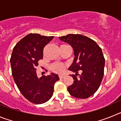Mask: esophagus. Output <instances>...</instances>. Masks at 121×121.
I'll use <instances>...</instances> for the list:
<instances>
[{"label": "esophagus", "instance_id": "esophagus-1", "mask_svg": "<svg viewBox=\"0 0 121 121\" xmlns=\"http://www.w3.org/2000/svg\"><path fill=\"white\" fill-rule=\"evenodd\" d=\"M59 77L60 79H63V78H65V76L62 75V74H60V75H59Z\"/></svg>", "mask_w": 121, "mask_h": 121}]
</instances>
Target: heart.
<instances>
[{
	"mask_svg": "<svg viewBox=\"0 0 121 121\" xmlns=\"http://www.w3.org/2000/svg\"><path fill=\"white\" fill-rule=\"evenodd\" d=\"M50 69L52 71L56 73H62L65 70V65L62 63H53L50 66Z\"/></svg>",
	"mask_w": 121,
	"mask_h": 121,
	"instance_id": "obj_1",
	"label": "heart"
}]
</instances>
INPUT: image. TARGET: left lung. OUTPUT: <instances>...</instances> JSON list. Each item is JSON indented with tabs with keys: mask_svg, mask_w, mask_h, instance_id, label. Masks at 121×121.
Instances as JSON below:
<instances>
[{
	"mask_svg": "<svg viewBox=\"0 0 121 121\" xmlns=\"http://www.w3.org/2000/svg\"><path fill=\"white\" fill-rule=\"evenodd\" d=\"M59 39L69 43L74 50V59L68 70L76 74L70 75L74 82L68 87V92L74 98H89L98 90L104 76L105 59L102 49L93 40L81 35L70 34ZM79 71L81 75L78 74Z\"/></svg>",
	"mask_w": 121,
	"mask_h": 121,
	"instance_id": "8db88e82",
	"label": "left lung"
}]
</instances>
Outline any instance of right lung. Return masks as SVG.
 I'll return each mask as SVG.
<instances>
[{"label":"right lung","instance_id":"add662e5","mask_svg":"<svg viewBox=\"0 0 121 121\" xmlns=\"http://www.w3.org/2000/svg\"><path fill=\"white\" fill-rule=\"evenodd\" d=\"M53 37L31 33L17 42L13 50L10 63L15 83L23 96L33 104L48 101L53 95L55 82L59 80L56 74L39 78L36 73L38 62L43 58V48Z\"/></svg>","mask_w":121,"mask_h":121}]
</instances>
